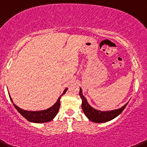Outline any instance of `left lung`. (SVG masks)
<instances>
[{
  "instance_id": "8db88e82",
  "label": "left lung",
  "mask_w": 147,
  "mask_h": 147,
  "mask_svg": "<svg viewBox=\"0 0 147 147\" xmlns=\"http://www.w3.org/2000/svg\"><path fill=\"white\" fill-rule=\"evenodd\" d=\"M79 96L82 100V110L84 111V114L86 117L90 119V121L96 123H102V122H106L108 121L112 120L116 117L119 115L124 110V109L127 105L128 102H127L125 105L119 109H115L113 110H106V111H100V110H96L90 106L87 100L83 95L82 89L80 88Z\"/></svg>"
}]
</instances>
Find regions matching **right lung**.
<instances>
[{"mask_svg":"<svg viewBox=\"0 0 147 147\" xmlns=\"http://www.w3.org/2000/svg\"><path fill=\"white\" fill-rule=\"evenodd\" d=\"M67 89V88L64 89L62 94L59 97L57 101L52 106L49 107V108L46 109V110H39V111H29V110H22V109L18 107L13 102V99H12L10 95H9V97H10V100L13 102V105L16 107V110H18V113L22 117H25L27 120H28L30 122H33V123H44V122H48L49 121L52 120L55 117V116L57 115L60 107V99H61V97L66 93Z\"/></svg>","mask_w":147,"mask_h":147,"instance_id":"1","label":"right lung"}]
</instances>
